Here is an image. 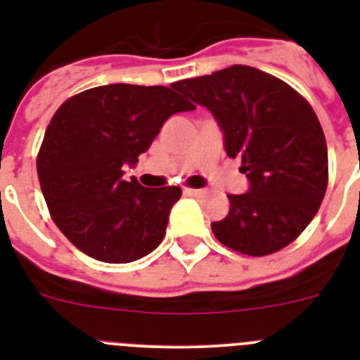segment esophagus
Returning <instances> with one entry per match:
<instances>
[{
    "instance_id": "34e87169",
    "label": "esophagus",
    "mask_w": 360,
    "mask_h": 360,
    "mask_svg": "<svg viewBox=\"0 0 360 360\" xmlns=\"http://www.w3.org/2000/svg\"><path fill=\"white\" fill-rule=\"evenodd\" d=\"M184 195L196 196V198H198V196L205 195V191H203V189H191V187H184Z\"/></svg>"
}]
</instances>
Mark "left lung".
I'll use <instances>...</instances> for the list:
<instances>
[{"label":"left lung","instance_id":"8db88e82","mask_svg":"<svg viewBox=\"0 0 360 360\" xmlns=\"http://www.w3.org/2000/svg\"><path fill=\"white\" fill-rule=\"evenodd\" d=\"M173 88L205 106L224 131L225 153L241 158L245 195L211 227L216 240L247 256L278 252L308 227L328 186V149L316 111L281 79L234 65Z\"/></svg>","mask_w":360,"mask_h":360}]
</instances>
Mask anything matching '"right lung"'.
<instances>
[{"label": "right lung", "instance_id": "right-lung-1", "mask_svg": "<svg viewBox=\"0 0 360 360\" xmlns=\"http://www.w3.org/2000/svg\"><path fill=\"white\" fill-rule=\"evenodd\" d=\"M167 86L106 84L70 97L50 120L37 176L52 219L86 256L131 263L157 249L182 196L124 180L171 115L193 111Z\"/></svg>", "mask_w": 360, "mask_h": 360}]
</instances>
